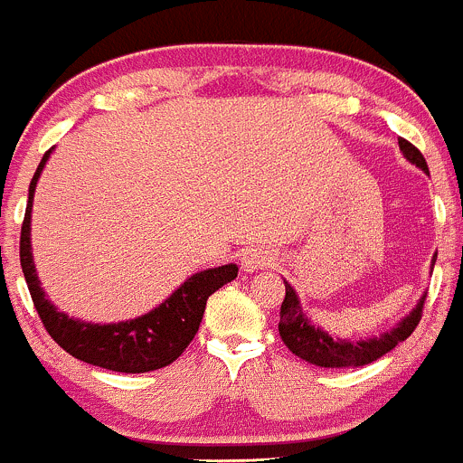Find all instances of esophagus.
<instances>
[{"label": "esophagus", "mask_w": 463, "mask_h": 463, "mask_svg": "<svg viewBox=\"0 0 463 463\" xmlns=\"http://www.w3.org/2000/svg\"><path fill=\"white\" fill-rule=\"evenodd\" d=\"M269 263H271V256L263 250H245L241 254V267L245 271L265 269Z\"/></svg>", "instance_id": "1"}]
</instances>
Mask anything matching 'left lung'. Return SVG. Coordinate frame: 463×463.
<instances>
[{
	"label": "left lung",
	"instance_id": "8db88e82",
	"mask_svg": "<svg viewBox=\"0 0 463 463\" xmlns=\"http://www.w3.org/2000/svg\"><path fill=\"white\" fill-rule=\"evenodd\" d=\"M399 149L403 151V156L412 165L428 171L426 158H423L421 151L412 142H408L406 137H399ZM432 265H435V260H432ZM423 303H426V297H421L417 307L392 332H385V335L376 338H365V341L356 343L341 341V338H332L321 327L309 323V318L303 314L301 303H298L297 292L285 280V298L280 303L279 332L285 345L292 350V354L307 361V364L321 365V368H359V365H368L373 361L381 359L383 354H388L390 350H394L399 343L406 341L412 335L414 327L421 321Z\"/></svg>",
	"mask_w": 463,
	"mask_h": 463
}]
</instances>
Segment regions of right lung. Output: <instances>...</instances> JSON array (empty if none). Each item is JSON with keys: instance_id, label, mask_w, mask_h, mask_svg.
<instances>
[{"instance_id": "1", "label": "right lung", "mask_w": 463, "mask_h": 463, "mask_svg": "<svg viewBox=\"0 0 463 463\" xmlns=\"http://www.w3.org/2000/svg\"><path fill=\"white\" fill-rule=\"evenodd\" d=\"M49 154L51 151L44 154L35 175H33L31 187H28V204L26 213H24L22 236H19V263H22L33 305H35L46 332L71 356L84 361V364L98 365V368L113 370V373L140 374L174 364L196 336L207 298L218 288L236 279L238 267L222 265L194 274L160 307L145 317L133 318V321L90 326V323L73 321L66 314L57 312L40 289L31 256L33 194H35L37 178L49 160Z\"/></svg>"}]
</instances>
